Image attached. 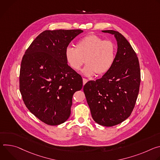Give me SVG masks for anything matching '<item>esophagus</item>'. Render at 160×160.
Wrapping results in <instances>:
<instances>
[{
  "label": "esophagus",
  "mask_w": 160,
  "mask_h": 160,
  "mask_svg": "<svg viewBox=\"0 0 160 160\" xmlns=\"http://www.w3.org/2000/svg\"><path fill=\"white\" fill-rule=\"evenodd\" d=\"M88 79H85V78H82V82H83V85H84L87 82H88Z\"/></svg>",
  "instance_id": "esophagus-1"
}]
</instances>
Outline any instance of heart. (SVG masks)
<instances>
[{
  "instance_id": "1",
  "label": "heart",
  "mask_w": 160,
  "mask_h": 160,
  "mask_svg": "<svg viewBox=\"0 0 160 160\" xmlns=\"http://www.w3.org/2000/svg\"><path fill=\"white\" fill-rule=\"evenodd\" d=\"M65 55L70 67L74 70H79L86 63L82 72L90 77L103 75L112 68L116 56V46L111 40L96 35H89L80 39L76 48L68 46Z\"/></svg>"
}]
</instances>
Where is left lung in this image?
<instances>
[{
    "label": "left lung",
    "mask_w": 160,
    "mask_h": 160,
    "mask_svg": "<svg viewBox=\"0 0 160 160\" xmlns=\"http://www.w3.org/2000/svg\"><path fill=\"white\" fill-rule=\"evenodd\" d=\"M114 35L118 44L116 60L100 79L88 82L83 88L93 120L100 125L112 127L131 114L138 97L140 70L135 52L119 32L102 30Z\"/></svg>",
    "instance_id": "1"
}]
</instances>
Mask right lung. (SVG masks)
I'll use <instances>...</instances> for the list:
<instances>
[{"mask_svg":"<svg viewBox=\"0 0 160 160\" xmlns=\"http://www.w3.org/2000/svg\"><path fill=\"white\" fill-rule=\"evenodd\" d=\"M82 30H45L31 43L23 57L20 91L28 109L49 125L66 121L72 97L81 90V76L68 65L65 51Z\"/></svg>","mask_w":160,"mask_h":160,"instance_id":"obj_1","label":"right lung"}]
</instances>
